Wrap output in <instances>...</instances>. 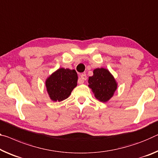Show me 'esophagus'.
<instances>
[{"mask_svg":"<svg viewBox=\"0 0 158 158\" xmlns=\"http://www.w3.org/2000/svg\"><path fill=\"white\" fill-rule=\"evenodd\" d=\"M86 75L84 74H82L80 75V77L78 79V83L79 84H84V81H86Z\"/></svg>","mask_w":158,"mask_h":158,"instance_id":"obj_1","label":"esophagus"}]
</instances>
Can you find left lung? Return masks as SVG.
Masks as SVG:
<instances>
[{"label": "left lung", "instance_id": "8db88e82", "mask_svg": "<svg viewBox=\"0 0 158 158\" xmlns=\"http://www.w3.org/2000/svg\"><path fill=\"white\" fill-rule=\"evenodd\" d=\"M93 76L89 77L88 86L97 100L106 102L112 98L117 89V82L108 69L103 67L94 70Z\"/></svg>", "mask_w": 158, "mask_h": 158}]
</instances>
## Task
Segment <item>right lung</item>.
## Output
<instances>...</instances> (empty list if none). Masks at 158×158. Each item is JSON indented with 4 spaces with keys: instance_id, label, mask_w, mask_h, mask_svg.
I'll return each mask as SVG.
<instances>
[{
    "instance_id": "right-lung-1",
    "label": "right lung",
    "mask_w": 158,
    "mask_h": 158,
    "mask_svg": "<svg viewBox=\"0 0 158 158\" xmlns=\"http://www.w3.org/2000/svg\"><path fill=\"white\" fill-rule=\"evenodd\" d=\"M77 80L78 76L74 69L60 67L52 72L45 81L47 93L51 101L60 102L67 98L77 86Z\"/></svg>"
}]
</instances>
